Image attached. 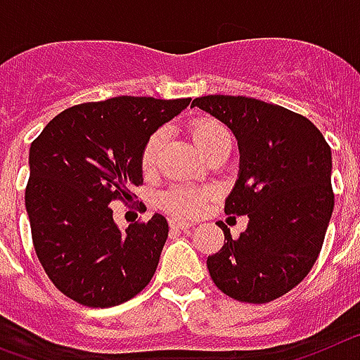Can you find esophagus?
<instances>
[{
  "mask_svg": "<svg viewBox=\"0 0 360 360\" xmlns=\"http://www.w3.org/2000/svg\"><path fill=\"white\" fill-rule=\"evenodd\" d=\"M170 228L172 230H181V232H186V230H190V228H192V223H186V221H179V219L172 217Z\"/></svg>",
  "mask_w": 360,
  "mask_h": 360,
  "instance_id": "34e87169",
  "label": "esophagus"
}]
</instances>
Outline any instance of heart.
I'll list each match as a JSON object with an SVG mask.
<instances>
[{
    "mask_svg": "<svg viewBox=\"0 0 360 360\" xmlns=\"http://www.w3.org/2000/svg\"><path fill=\"white\" fill-rule=\"evenodd\" d=\"M190 132H192L193 143L202 154L210 152L214 146L221 145V143H230V132L219 121L212 120V117H198L190 124ZM165 139H167L165 130H155L154 134H150L141 150L143 172H152L158 167L159 152L165 145ZM205 201L206 192L192 188V186H174V188H170L161 195L162 206L172 214L183 215V217L198 215L202 210Z\"/></svg>",
    "mask_w": 360,
    "mask_h": 360,
    "instance_id": "1",
    "label": "heart"
}]
</instances>
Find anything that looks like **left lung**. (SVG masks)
<instances>
[{
    "instance_id": "obj_1",
    "label": "left lung",
    "mask_w": 360,
    "mask_h": 360,
    "mask_svg": "<svg viewBox=\"0 0 360 360\" xmlns=\"http://www.w3.org/2000/svg\"><path fill=\"white\" fill-rule=\"evenodd\" d=\"M193 106L233 132L239 176L224 214L248 215L237 239L223 223L224 245L206 266L219 290L264 304L304 279L319 257L333 212L331 148L304 115L243 96H202Z\"/></svg>"
}]
</instances>
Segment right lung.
I'll use <instances>...</instances> for the list:
<instances>
[{
  "label": "right lung",
  "mask_w": 360,
  "mask_h": 360,
  "mask_svg": "<svg viewBox=\"0 0 360 360\" xmlns=\"http://www.w3.org/2000/svg\"><path fill=\"white\" fill-rule=\"evenodd\" d=\"M192 99L120 96L70 106L50 121L29 152L25 206L34 248L56 288L90 308L121 304L158 268L168 223L121 230L108 205L132 199L143 183L141 150Z\"/></svg>",
  "instance_id": "add662e5"
}]
</instances>
